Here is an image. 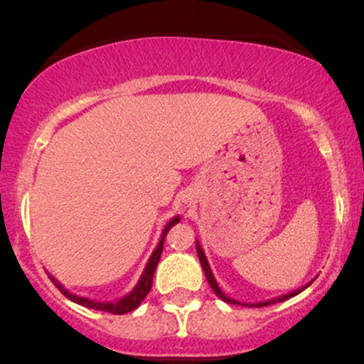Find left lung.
<instances>
[{
	"label": "left lung",
	"mask_w": 364,
	"mask_h": 364,
	"mask_svg": "<svg viewBox=\"0 0 364 364\" xmlns=\"http://www.w3.org/2000/svg\"><path fill=\"white\" fill-rule=\"evenodd\" d=\"M196 243V255H198V260H200V263H202V269H203V272H205V277H207V281H208V284H210V287H212V291L215 292L217 294V298H220L223 299V301H225V303H229V304H243V306H248V308H262V306H269V304H274V303H281V301H286V299H289V298H292V296H296V294H299V292L301 291H304L306 289L308 286H310V284L315 281V279H313L311 282H308V284H304V286H301L299 287V289H294V291H291V292H287V294H282V296H279V298H274V299H269V301H260V303H240V301H236V299H232V298H229V296H225L223 291H220V287H219V284H217V281H215V277H214V274H212V269H210V265H208V260H207V257H205V253H203V250H202V246H200V241L196 240L195 241Z\"/></svg>",
	"instance_id": "8db88e82"
}]
</instances>
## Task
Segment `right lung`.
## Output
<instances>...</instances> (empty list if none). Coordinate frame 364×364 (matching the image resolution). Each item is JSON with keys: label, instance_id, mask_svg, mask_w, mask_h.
I'll return each mask as SVG.
<instances>
[{"label": "right lung", "instance_id": "1", "mask_svg": "<svg viewBox=\"0 0 364 364\" xmlns=\"http://www.w3.org/2000/svg\"><path fill=\"white\" fill-rule=\"evenodd\" d=\"M178 223H179V215L173 217V219H171L169 223L166 224V228L162 229L161 240H159L156 250H154L152 255H150L147 265H145V269H144V272H141V275H140L139 282H136L135 287H133V289L129 291L128 294H124L123 298L114 299V301H95V299L83 298V296L73 294V292H70L68 289H65V287H63V284L58 281V279H54L53 275H49V277H51V281L56 284L58 289H60L63 294H65L66 298L70 299V301H73V303H77V304H82V306L92 308V310H99V311H107V313H112V315H124V313L133 311V310H135V308L140 306L141 301H144V299H145V296L149 294L150 287H152L154 272H156L157 263H159V260H161V253H162V245H164V237L168 236L169 229L173 228L174 224H178Z\"/></svg>", "mask_w": 364, "mask_h": 364}]
</instances>
